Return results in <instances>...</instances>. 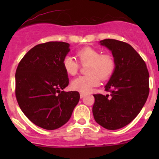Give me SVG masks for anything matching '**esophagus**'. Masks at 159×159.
<instances>
[{"instance_id": "1", "label": "esophagus", "mask_w": 159, "mask_h": 159, "mask_svg": "<svg viewBox=\"0 0 159 159\" xmlns=\"http://www.w3.org/2000/svg\"><path fill=\"white\" fill-rule=\"evenodd\" d=\"M85 96H86V93H80V97H81V98H84Z\"/></svg>"}]
</instances>
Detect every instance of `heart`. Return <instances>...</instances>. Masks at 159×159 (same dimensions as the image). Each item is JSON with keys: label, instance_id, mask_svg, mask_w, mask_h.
<instances>
[{"label": "heart", "instance_id": "heart-1", "mask_svg": "<svg viewBox=\"0 0 159 159\" xmlns=\"http://www.w3.org/2000/svg\"><path fill=\"white\" fill-rule=\"evenodd\" d=\"M78 61L81 65L88 64L87 75L75 78L71 82L72 90L81 93L89 92L93 87L99 84V78L102 81L108 79L116 69V60L111 54H102L97 49L85 47L76 53ZM63 66L69 75H75L79 70V63L71 56H66L63 61Z\"/></svg>", "mask_w": 159, "mask_h": 159}]
</instances>
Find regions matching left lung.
I'll list each match as a JSON object with an SVG mask.
<instances>
[{
  "instance_id": "left-lung-1",
  "label": "left lung",
  "mask_w": 159,
  "mask_h": 159,
  "mask_svg": "<svg viewBox=\"0 0 159 159\" xmlns=\"http://www.w3.org/2000/svg\"><path fill=\"white\" fill-rule=\"evenodd\" d=\"M100 44L111 51L116 69L105 85L110 95L94 94V119L100 125L116 130L138 116L149 96V72L145 62L131 46L119 40L106 39Z\"/></svg>"
}]
</instances>
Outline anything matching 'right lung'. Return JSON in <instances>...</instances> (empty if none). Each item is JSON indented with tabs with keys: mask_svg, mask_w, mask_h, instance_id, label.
Masks as SVG:
<instances>
[{
	"mask_svg": "<svg viewBox=\"0 0 159 159\" xmlns=\"http://www.w3.org/2000/svg\"><path fill=\"white\" fill-rule=\"evenodd\" d=\"M70 51L64 42H48L32 48L16 72V96L25 116L37 126L54 130L64 125L79 102L77 91L62 90L69 84L63 61Z\"/></svg>",
	"mask_w": 159,
	"mask_h": 159,
	"instance_id": "right-lung-1",
	"label": "right lung"
}]
</instances>
